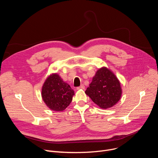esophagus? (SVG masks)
Wrapping results in <instances>:
<instances>
[{
  "instance_id": "esophagus-1",
  "label": "esophagus",
  "mask_w": 158,
  "mask_h": 158,
  "mask_svg": "<svg viewBox=\"0 0 158 158\" xmlns=\"http://www.w3.org/2000/svg\"><path fill=\"white\" fill-rule=\"evenodd\" d=\"M85 88V86L83 85H81L80 86H78V87H77V89H84Z\"/></svg>"
}]
</instances>
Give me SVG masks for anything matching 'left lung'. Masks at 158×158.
I'll use <instances>...</instances> for the list:
<instances>
[{
	"instance_id": "1",
	"label": "left lung",
	"mask_w": 158,
	"mask_h": 158,
	"mask_svg": "<svg viewBox=\"0 0 158 158\" xmlns=\"http://www.w3.org/2000/svg\"><path fill=\"white\" fill-rule=\"evenodd\" d=\"M86 94L101 108L113 107L120 99L122 89L115 75L109 69H98L86 89Z\"/></svg>"
}]
</instances>
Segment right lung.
Instances as JSON below:
<instances>
[{
  "mask_svg": "<svg viewBox=\"0 0 158 158\" xmlns=\"http://www.w3.org/2000/svg\"><path fill=\"white\" fill-rule=\"evenodd\" d=\"M74 91L57 73H52L45 80L41 89V97L52 111H61L72 101Z\"/></svg>",
  "mask_w": 158,
  "mask_h": 158,
  "instance_id": "obj_1",
  "label": "right lung"
}]
</instances>
